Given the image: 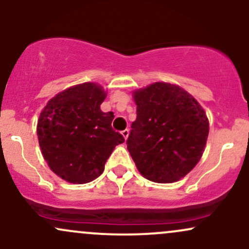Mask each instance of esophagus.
<instances>
[{
	"instance_id": "esophagus-1",
	"label": "esophagus",
	"mask_w": 249,
	"mask_h": 249,
	"mask_svg": "<svg viewBox=\"0 0 249 249\" xmlns=\"http://www.w3.org/2000/svg\"><path fill=\"white\" fill-rule=\"evenodd\" d=\"M128 133H130V131H128L127 128H126V130L122 131V134H123V137H124V138H125V141H126V139H127V137H128Z\"/></svg>"
}]
</instances>
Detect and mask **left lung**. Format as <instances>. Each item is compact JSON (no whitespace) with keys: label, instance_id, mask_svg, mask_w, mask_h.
<instances>
[{"label":"left lung","instance_id":"obj_1","mask_svg":"<svg viewBox=\"0 0 249 249\" xmlns=\"http://www.w3.org/2000/svg\"><path fill=\"white\" fill-rule=\"evenodd\" d=\"M137 119L127 150L138 171L154 182L184 178L198 164L208 137L204 108L178 85L157 82L133 92Z\"/></svg>","mask_w":249,"mask_h":249}]
</instances>
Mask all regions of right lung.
Returning <instances> with one entry per match:
<instances>
[{
  "label": "right lung",
  "mask_w": 249,
  "mask_h": 249,
  "mask_svg": "<svg viewBox=\"0 0 249 249\" xmlns=\"http://www.w3.org/2000/svg\"><path fill=\"white\" fill-rule=\"evenodd\" d=\"M107 92L83 83L51 98L39 115L37 137L53 173L72 184H87L104 171L115 147L125 142L111 126L113 112H103Z\"/></svg>",
  "instance_id": "obj_1"
}]
</instances>
